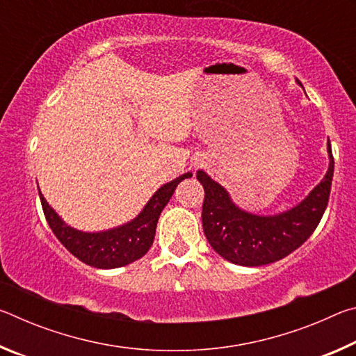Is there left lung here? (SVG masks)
<instances>
[{"label":"left lung","instance_id":"left-lung-1","mask_svg":"<svg viewBox=\"0 0 356 356\" xmlns=\"http://www.w3.org/2000/svg\"><path fill=\"white\" fill-rule=\"evenodd\" d=\"M328 171L298 206L284 213L261 216L245 212L229 193L204 171L196 177L204 186L202 229L212 248L226 261L259 267L280 261L303 245L314 232L327 209L334 160L328 144Z\"/></svg>","mask_w":356,"mask_h":356}]
</instances>
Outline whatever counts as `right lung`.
<instances>
[{
    "mask_svg": "<svg viewBox=\"0 0 356 356\" xmlns=\"http://www.w3.org/2000/svg\"><path fill=\"white\" fill-rule=\"evenodd\" d=\"M191 177V172L165 184L155 191L143 212L127 225L104 232H83L70 227L59 218L39 190L42 209L48 221V226L65 248L81 262L95 268H118L141 259L152 246L156 222L161 210L170 202L176 186L184 179Z\"/></svg>",
    "mask_w": 356,
    "mask_h": 356,
    "instance_id": "right-lung-1",
    "label": "right lung"
}]
</instances>
